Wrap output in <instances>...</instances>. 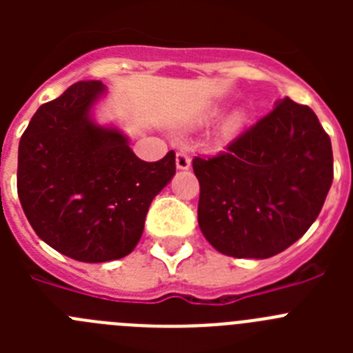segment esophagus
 Here are the masks:
<instances>
[{"instance_id":"1","label":"esophagus","mask_w":353,"mask_h":353,"mask_svg":"<svg viewBox=\"0 0 353 353\" xmlns=\"http://www.w3.org/2000/svg\"><path fill=\"white\" fill-rule=\"evenodd\" d=\"M176 168L179 170H189L191 168V157L185 152H179L176 154Z\"/></svg>"}]
</instances>
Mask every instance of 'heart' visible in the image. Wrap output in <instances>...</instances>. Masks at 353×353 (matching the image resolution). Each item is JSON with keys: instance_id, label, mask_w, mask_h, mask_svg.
Masks as SVG:
<instances>
[{"instance_id": "1", "label": "heart", "mask_w": 353, "mask_h": 353, "mask_svg": "<svg viewBox=\"0 0 353 353\" xmlns=\"http://www.w3.org/2000/svg\"><path fill=\"white\" fill-rule=\"evenodd\" d=\"M244 123L245 113L242 109H236L232 114H228L226 120L223 121V125H221V136H223V138H233V136H236V134L242 130Z\"/></svg>"}]
</instances>
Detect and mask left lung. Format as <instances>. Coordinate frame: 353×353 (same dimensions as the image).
I'll return each mask as SVG.
<instances>
[{"mask_svg":"<svg viewBox=\"0 0 353 353\" xmlns=\"http://www.w3.org/2000/svg\"><path fill=\"white\" fill-rule=\"evenodd\" d=\"M198 223L233 258H270L297 242L332 185V146L316 114L285 97L226 152L194 157Z\"/></svg>","mask_w":353,"mask_h":353,"instance_id":"left-lung-1","label":"left lung"}]
</instances>
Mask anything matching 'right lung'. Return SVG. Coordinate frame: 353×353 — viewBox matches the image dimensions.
Instances as JSON below:
<instances>
[{
	"label": "right lung",
	"mask_w": 353,
	"mask_h": 353,
	"mask_svg": "<svg viewBox=\"0 0 353 353\" xmlns=\"http://www.w3.org/2000/svg\"><path fill=\"white\" fill-rule=\"evenodd\" d=\"M101 81H79L42 104L19 141L17 194L37 235L72 260H120L134 251L152 199L174 174V152L136 157L117 127L99 125Z\"/></svg>",
	"instance_id": "obj_1"
}]
</instances>
